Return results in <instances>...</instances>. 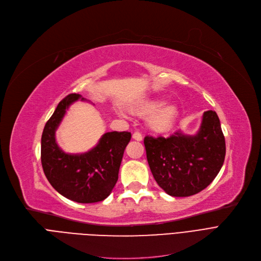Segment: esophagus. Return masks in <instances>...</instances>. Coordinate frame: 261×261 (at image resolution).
Returning <instances> with one entry per match:
<instances>
[{"mask_svg": "<svg viewBox=\"0 0 261 261\" xmlns=\"http://www.w3.org/2000/svg\"><path fill=\"white\" fill-rule=\"evenodd\" d=\"M132 138H133V140L140 142V141L143 140V135H142V133H141L140 131H135V132L132 134Z\"/></svg>", "mask_w": 261, "mask_h": 261, "instance_id": "obj_1", "label": "esophagus"}]
</instances>
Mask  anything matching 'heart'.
<instances>
[{"instance_id":"b5f03b06","label":"heart","mask_w":261,"mask_h":261,"mask_svg":"<svg viewBox=\"0 0 261 261\" xmlns=\"http://www.w3.org/2000/svg\"><path fill=\"white\" fill-rule=\"evenodd\" d=\"M159 106L158 100H145L133 108V113L138 115H146L153 111L148 118L149 127L155 132H166L171 129L177 115V109L172 103Z\"/></svg>"}]
</instances>
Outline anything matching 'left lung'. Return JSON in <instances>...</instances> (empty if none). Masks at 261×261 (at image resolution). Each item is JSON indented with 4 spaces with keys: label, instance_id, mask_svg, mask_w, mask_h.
<instances>
[{
    "label": "left lung",
    "instance_id": "8db88e82",
    "mask_svg": "<svg viewBox=\"0 0 261 261\" xmlns=\"http://www.w3.org/2000/svg\"><path fill=\"white\" fill-rule=\"evenodd\" d=\"M144 145L154 180L172 197H189L206 188L225 158L220 120L212 110L204 112L197 135L187 136L180 131L169 138L147 135Z\"/></svg>",
    "mask_w": 261,
    "mask_h": 261
}]
</instances>
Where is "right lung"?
<instances>
[{
    "label": "right lung",
    "mask_w": 261,
    "mask_h": 261,
    "mask_svg": "<svg viewBox=\"0 0 261 261\" xmlns=\"http://www.w3.org/2000/svg\"><path fill=\"white\" fill-rule=\"evenodd\" d=\"M78 98L79 94L65 96L45 123L41 138V164L46 179L60 195L78 203H95L105 200L115 186L131 133L108 132L91 151L65 154L56 144L55 130L67 107Z\"/></svg>",
    "instance_id": "obj_1"
}]
</instances>
